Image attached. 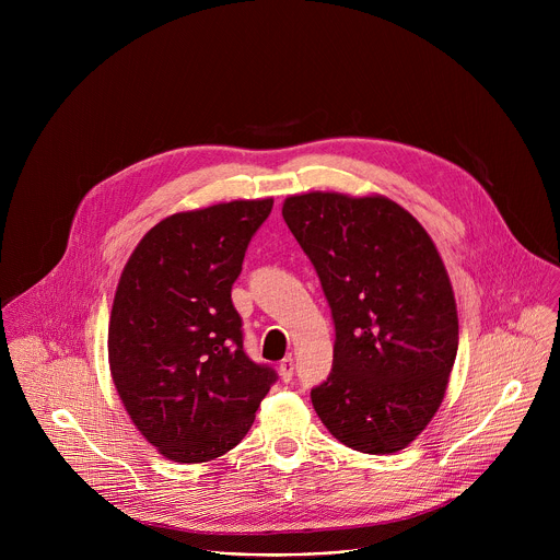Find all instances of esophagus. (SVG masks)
<instances>
[{"label": "esophagus", "instance_id": "1", "mask_svg": "<svg viewBox=\"0 0 560 560\" xmlns=\"http://www.w3.org/2000/svg\"><path fill=\"white\" fill-rule=\"evenodd\" d=\"M279 374H281V378L288 383V381H292V374H294V361H292V357H285L281 363H279Z\"/></svg>", "mask_w": 560, "mask_h": 560}]
</instances>
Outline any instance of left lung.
Listing matches in <instances>:
<instances>
[{
	"instance_id": "1",
	"label": "left lung",
	"mask_w": 560,
	"mask_h": 560,
	"mask_svg": "<svg viewBox=\"0 0 560 560\" xmlns=\"http://www.w3.org/2000/svg\"><path fill=\"white\" fill-rule=\"evenodd\" d=\"M283 219L310 257L335 318L328 381L312 406L343 445L408 447L443 404L458 350V314L425 228L383 195L305 192Z\"/></svg>"
}]
</instances>
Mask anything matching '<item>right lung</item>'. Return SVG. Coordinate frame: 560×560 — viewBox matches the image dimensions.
<instances>
[{
	"label": "right lung",
	"instance_id": "obj_1",
	"mask_svg": "<svg viewBox=\"0 0 560 560\" xmlns=\"http://www.w3.org/2000/svg\"><path fill=\"white\" fill-rule=\"evenodd\" d=\"M268 199L177 212L150 228L117 283L108 363L121 404L175 463L230 452L255 423L277 374L244 352L230 290Z\"/></svg>",
	"mask_w": 560,
	"mask_h": 560
}]
</instances>
